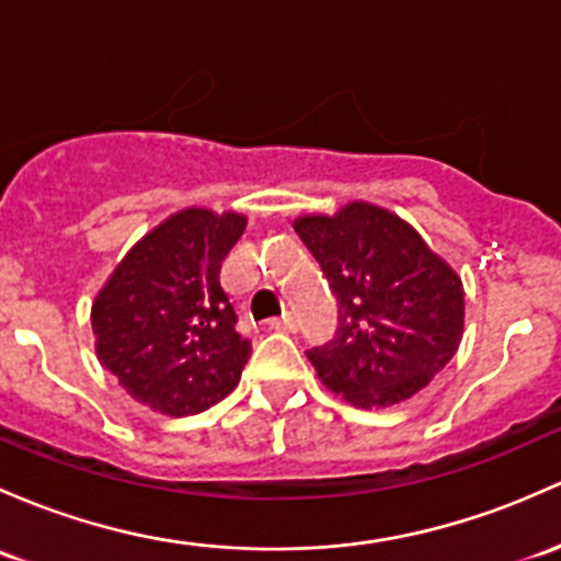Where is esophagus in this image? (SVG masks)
<instances>
[{
	"label": "esophagus",
	"mask_w": 561,
	"mask_h": 561,
	"mask_svg": "<svg viewBox=\"0 0 561 561\" xmlns=\"http://www.w3.org/2000/svg\"><path fill=\"white\" fill-rule=\"evenodd\" d=\"M268 328H271V330H285V333H293V330H296V320H293L290 314H285V317H271Z\"/></svg>",
	"instance_id": "34e87169"
}]
</instances>
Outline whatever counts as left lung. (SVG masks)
Listing matches in <instances>:
<instances>
[{"instance_id": "1", "label": "left lung", "mask_w": 561, "mask_h": 561, "mask_svg": "<svg viewBox=\"0 0 561 561\" xmlns=\"http://www.w3.org/2000/svg\"><path fill=\"white\" fill-rule=\"evenodd\" d=\"M339 300V328L306 357L330 392L385 409L430 385L457 352L462 279L420 233L381 206L352 202L296 220Z\"/></svg>"}]
</instances>
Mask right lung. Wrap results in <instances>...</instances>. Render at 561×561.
Here are the masks:
<instances>
[{
    "label": "right lung",
    "instance_id": "add662e5",
    "mask_svg": "<svg viewBox=\"0 0 561 561\" xmlns=\"http://www.w3.org/2000/svg\"><path fill=\"white\" fill-rule=\"evenodd\" d=\"M244 226L236 211H176L128 250L93 300L99 363L158 414H202L239 385L252 344L236 330L220 268Z\"/></svg>",
    "mask_w": 561,
    "mask_h": 561
}]
</instances>
